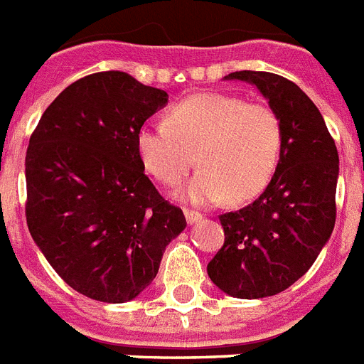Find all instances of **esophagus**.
Instances as JSON below:
<instances>
[{
    "instance_id": "1",
    "label": "esophagus",
    "mask_w": 364,
    "mask_h": 364,
    "mask_svg": "<svg viewBox=\"0 0 364 364\" xmlns=\"http://www.w3.org/2000/svg\"><path fill=\"white\" fill-rule=\"evenodd\" d=\"M185 218L188 225H194V223H198L203 216H201L200 213H196V210H185Z\"/></svg>"
}]
</instances>
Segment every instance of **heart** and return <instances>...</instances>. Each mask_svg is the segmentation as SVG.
Segmentation results:
<instances>
[{
    "mask_svg": "<svg viewBox=\"0 0 364 364\" xmlns=\"http://www.w3.org/2000/svg\"><path fill=\"white\" fill-rule=\"evenodd\" d=\"M282 128L264 102L230 93H198L173 106L166 122H146L135 134L143 168L176 186L201 164L183 198L196 205L247 201L269 185L280 159Z\"/></svg>",
    "mask_w": 364,
    "mask_h": 364,
    "instance_id": "b5f03b06",
    "label": "heart"
}]
</instances>
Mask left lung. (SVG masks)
Masks as SVG:
<instances>
[{"mask_svg":"<svg viewBox=\"0 0 364 364\" xmlns=\"http://www.w3.org/2000/svg\"><path fill=\"white\" fill-rule=\"evenodd\" d=\"M225 80L257 86L280 121L282 148L264 194L220 216L225 243L207 273L229 296L262 299L295 284L330 240L339 154L317 106L291 80L265 71Z\"/></svg>","mask_w":364,"mask_h":364,"instance_id":"left-lung-1","label":"left lung"}]
</instances>
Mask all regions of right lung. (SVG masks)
<instances>
[{
	"label": "right lung",
	"instance_id": "add662e5",
	"mask_svg": "<svg viewBox=\"0 0 364 364\" xmlns=\"http://www.w3.org/2000/svg\"><path fill=\"white\" fill-rule=\"evenodd\" d=\"M166 104V91L128 73H95L65 87L31 135V236L62 280L93 300L121 304L141 295L186 227L135 150L137 129Z\"/></svg>",
	"mask_w": 364,
	"mask_h": 364
}]
</instances>
